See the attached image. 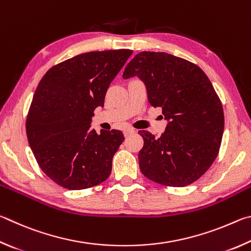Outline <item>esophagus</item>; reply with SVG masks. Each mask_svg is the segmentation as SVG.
Masks as SVG:
<instances>
[{
	"instance_id": "1",
	"label": "esophagus",
	"mask_w": 251,
	"mask_h": 251,
	"mask_svg": "<svg viewBox=\"0 0 251 251\" xmlns=\"http://www.w3.org/2000/svg\"><path fill=\"white\" fill-rule=\"evenodd\" d=\"M132 133H134V129H131V128L126 129L125 131H123V134H125V137H129V135L132 134Z\"/></svg>"
}]
</instances>
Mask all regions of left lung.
Wrapping results in <instances>:
<instances>
[{
	"instance_id": "left-lung-1",
	"label": "left lung",
	"mask_w": 251,
	"mask_h": 251,
	"mask_svg": "<svg viewBox=\"0 0 251 251\" xmlns=\"http://www.w3.org/2000/svg\"><path fill=\"white\" fill-rule=\"evenodd\" d=\"M133 76L146 83L149 102L161 107L169 121L159 139L139 131L144 141L140 170L161 185H190L218 155L225 123L221 99L199 66L168 52H139L123 73L125 79Z\"/></svg>"
}]
</instances>
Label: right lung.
<instances>
[{"mask_svg":"<svg viewBox=\"0 0 251 251\" xmlns=\"http://www.w3.org/2000/svg\"><path fill=\"white\" fill-rule=\"evenodd\" d=\"M131 50L89 51L52 66L35 90L26 134L39 168L67 190H85L109 177L112 157L125 141L119 130H92L110 83Z\"/></svg>","mask_w":251,"mask_h":251,"instance_id":"1","label":"right lung"}]
</instances>
